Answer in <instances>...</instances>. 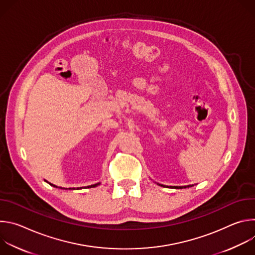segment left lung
Wrapping results in <instances>:
<instances>
[{
	"mask_svg": "<svg viewBox=\"0 0 255 255\" xmlns=\"http://www.w3.org/2000/svg\"><path fill=\"white\" fill-rule=\"evenodd\" d=\"M46 183H48V181H46ZM48 184H49V185H50V186H52V187H54V188H57V187H56V186H54V185H52V184H50V183H48Z\"/></svg>",
	"mask_w": 255,
	"mask_h": 255,
	"instance_id": "obj_1",
	"label": "left lung"
}]
</instances>
